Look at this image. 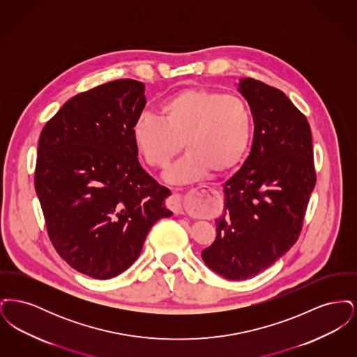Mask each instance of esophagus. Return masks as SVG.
<instances>
[{
  "mask_svg": "<svg viewBox=\"0 0 357 357\" xmlns=\"http://www.w3.org/2000/svg\"><path fill=\"white\" fill-rule=\"evenodd\" d=\"M169 207L175 213V214H183V207H182V195L174 192L169 199Z\"/></svg>",
  "mask_w": 357,
  "mask_h": 357,
  "instance_id": "esophagus-1",
  "label": "esophagus"
}]
</instances>
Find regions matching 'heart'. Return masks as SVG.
<instances>
[{"instance_id":"b5f03b06","label":"heart","mask_w":357,"mask_h":357,"mask_svg":"<svg viewBox=\"0 0 357 357\" xmlns=\"http://www.w3.org/2000/svg\"><path fill=\"white\" fill-rule=\"evenodd\" d=\"M159 118L142 115L132 127L136 150L146 163L166 169L181 153L186 156L167 171L166 179L185 185L230 171L246 153L252 137L248 102L233 93L188 88L160 102Z\"/></svg>"}]
</instances>
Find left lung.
<instances>
[{
  "mask_svg": "<svg viewBox=\"0 0 357 357\" xmlns=\"http://www.w3.org/2000/svg\"><path fill=\"white\" fill-rule=\"evenodd\" d=\"M237 89L253 115V143L223 183L217 237L202 250L207 268L234 281L265 271L296 243L316 185L305 116L282 91L255 79H239Z\"/></svg>",
  "mask_w": 357,
  "mask_h": 357,
  "instance_id": "8db88e82",
  "label": "left lung"
}]
</instances>
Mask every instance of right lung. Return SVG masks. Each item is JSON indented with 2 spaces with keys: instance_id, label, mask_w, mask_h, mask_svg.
Here are the masks:
<instances>
[{
  "instance_id": "right-lung-1",
  "label": "right lung",
  "mask_w": 357,
  "mask_h": 357,
  "mask_svg": "<svg viewBox=\"0 0 357 357\" xmlns=\"http://www.w3.org/2000/svg\"><path fill=\"white\" fill-rule=\"evenodd\" d=\"M146 86L124 79L69 99L41 131L34 187L60 257L92 278L127 271L153 223L172 215L170 190L137 160L132 127Z\"/></svg>"
}]
</instances>
